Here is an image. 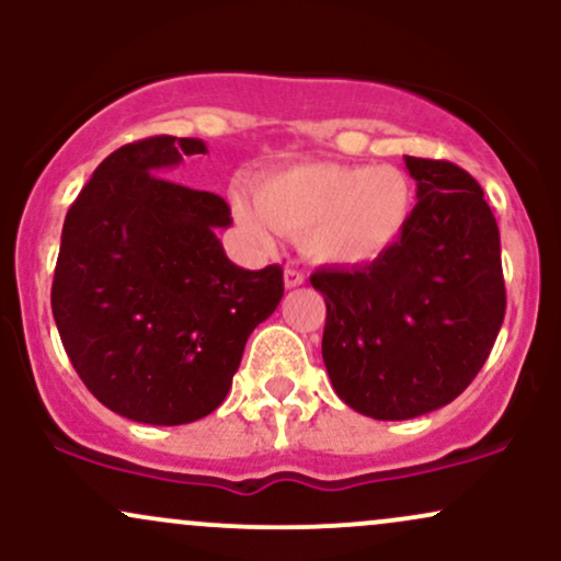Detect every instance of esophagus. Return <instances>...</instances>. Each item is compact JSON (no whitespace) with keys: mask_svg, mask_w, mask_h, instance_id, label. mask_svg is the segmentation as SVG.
<instances>
[{"mask_svg":"<svg viewBox=\"0 0 561 561\" xmlns=\"http://www.w3.org/2000/svg\"><path fill=\"white\" fill-rule=\"evenodd\" d=\"M302 282H306V274H302L300 268H295V266H287V268H285V287H287V289L300 287Z\"/></svg>","mask_w":561,"mask_h":561,"instance_id":"esophagus-1","label":"esophagus"}]
</instances>
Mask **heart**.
Segmentation results:
<instances>
[{
    "label": "heart",
    "instance_id": "b5f03b06",
    "mask_svg": "<svg viewBox=\"0 0 561 561\" xmlns=\"http://www.w3.org/2000/svg\"><path fill=\"white\" fill-rule=\"evenodd\" d=\"M255 197L234 192L231 208L255 242L276 231L298 237L300 253L319 266H366L401 240L411 216V184L392 165L298 163L266 173Z\"/></svg>",
    "mask_w": 561,
    "mask_h": 561
}]
</instances>
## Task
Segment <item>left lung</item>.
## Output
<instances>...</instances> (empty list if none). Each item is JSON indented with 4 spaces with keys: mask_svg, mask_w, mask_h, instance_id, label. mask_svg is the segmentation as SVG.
Wrapping results in <instances>:
<instances>
[{
    "mask_svg": "<svg viewBox=\"0 0 561 561\" xmlns=\"http://www.w3.org/2000/svg\"><path fill=\"white\" fill-rule=\"evenodd\" d=\"M416 199L382 259L319 268L321 356L332 388L371 420H414L467 390L506 311L501 237L480 184L448 160L405 156Z\"/></svg>",
    "mask_w": 561,
    "mask_h": 561,
    "instance_id": "obj_1",
    "label": "left lung"
}]
</instances>
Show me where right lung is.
<instances>
[{
	"label": "right lung",
	"instance_id": "1",
	"mask_svg": "<svg viewBox=\"0 0 561 561\" xmlns=\"http://www.w3.org/2000/svg\"><path fill=\"white\" fill-rule=\"evenodd\" d=\"M203 139L118 147L62 224L53 313L102 405L145 424H186L224 403L250 332L285 295L282 268L234 266L216 229L227 199L165 179Z\"/></svg>",
	"mask_w": 561,
	"mask_h": 561
}]
</instances>
